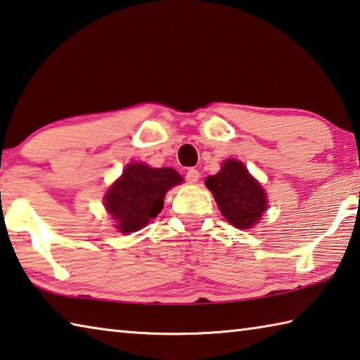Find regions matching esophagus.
Masks as SVG:
<instances>
[{"instance_id": "34e87169", "label": "esophagus", "mask_w": 360, "mask_h": 360, "mask_svg": "<svg viewBox=\"0 0 360 360\" xmlns=\"http://www.w3.org/2000/svg\"><path fill=\"white\" fill-rule=\"evenodd\" d=\"M186 179H187L188 184H197L198 179H200V172H198V169H195V168H191L186 174Z\"/></svg>"}]
</instances>
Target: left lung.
<instances>
[{"instance_id": "8db88e82", "label": "left lung", "mask_w": 360, "mask_h": 360, "mask_svg": "<svg viewBox=\"0 0 360 360\" xmlns=\"http://www.w3.org/2000/svg\"><path fill=\"white\" fill-rule=\"evenodd\" d=\"M205 184L212 192L221 215L239 230H248L257 225L266 212L264 188L248 173L243 162L225 160L220 172L207 176Z\"/></svg>"}]
</instances>
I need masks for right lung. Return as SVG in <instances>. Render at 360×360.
<instances>
[{"label": "right lung", "instance_id": "add662e5", "mask_svg": "<svg viewBox=\"0 0 360 360\" xmlns=\"http://www.w3.org/2000/svg\"><path fill=\"white\" fill-rule=\"evenodd\" d=\"M182 182L173 168H151L146 163H129L122 176L103 197V206L116 221L120 233H134L158 217L169 188Z\"/></svg>", "mask_w": 360, "mask_h": 360}]
</instances>
